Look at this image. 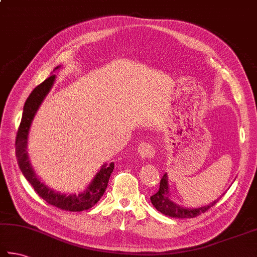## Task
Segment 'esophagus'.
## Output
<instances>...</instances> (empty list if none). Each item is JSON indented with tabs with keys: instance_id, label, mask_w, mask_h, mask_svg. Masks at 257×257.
I'll return each instance as SVG.
<instances>
[{
	"instance_id": "esophagus-1",
	"label": "esophagus",
	"mask_w": 257,
	"mask_h": 257,
	"mask_svg": "<svg viewBox=\"0 0 257 257\" xmlns=\"http://www.w3.org/2000/svg\"><path fill=\"white\" fill-rule=\"evenodd\" d=\"M138 154L143 159L152 158L155 156V148L152 144L143 143L138 146Z\"/></svg>"
}]
</instances>
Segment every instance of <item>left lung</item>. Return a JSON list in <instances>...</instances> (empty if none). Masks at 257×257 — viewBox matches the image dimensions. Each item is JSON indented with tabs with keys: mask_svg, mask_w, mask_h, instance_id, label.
I'll list each match as a JSON object with an SVG mask.
<instances>
[{
	"mask_svg": "<svg viewBox=\"0 0 257 257\" xmlns=\"http://www.w3.org/2000/svg\"><path fill=\"white\" fill-rule=\"evenodd\" d=\"M150 200H152V204L155 206V208L159 210L160 213L175 218H194L202 213L207 212L210 207H213V206L218 202V199H216L209 205L203 206V207H198V208L182 207V206L172 202L169 198L167 174H165L163 176L162 180H160V186H159L158 192L150 197Z\"/></svg>",
	"mask_w": 257,
	"mask_h": 257,
	"instance_id": "8db88e82",
	"label": "left lung"
}]
</instances>
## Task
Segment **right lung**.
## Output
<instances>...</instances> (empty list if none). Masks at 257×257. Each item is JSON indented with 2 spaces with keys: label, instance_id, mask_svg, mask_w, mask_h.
Returning a JSON list of instances; mask_svg holds the SVG:
<instances>
[{
  "label": "right lung",
  "instance_id": "1",
  "mask_svg": "<svg viewBox=\"0 0 257 257\" xmlns=\"http://www.w3.org/2000/svg\"><path fill=\"white\" fill-rule=\"evenodd\" d=\"M57 67L54 70L59 69ZM53 70V71H54ZM55 80V74L50 75L48 79L39 84L35 88L29 98L25 101L22 119L20 127L18 129L17 139H15V155H17L19 167L21 169L23 176L27 178L28 182L32 185L35 192L38 193L40 197L43 198L48 204L55 206L62 210H69V212H81L91 208L99 202V199L102 197V195L105 192V188L108 186V182L110 178V175L113 172L114 165L111 163L110 165L104 164L102 167L100 168L97 175L90 185L84 190L83 193H80L78 195L75 194H61L54 192L53 189L48 187L44 185L41 180H40L37 175H35L34 170L32 168L31 164L29 160V155L27 152L28 147V136L29 130L31 127L32 120L34 118L35 113H37L38 109L41 105L44 98L47 97L50 90H51L52 85Z\"/></svg>",
  "mask_w": 257,
  "mask_h": 257
}]
</instances>
